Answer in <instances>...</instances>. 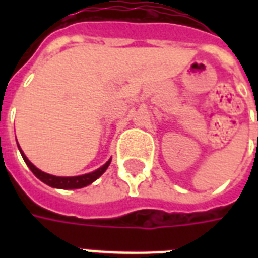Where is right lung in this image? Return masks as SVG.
<instances>
[{"instance_id":"add662e5","label":"right lung","mask_w":258,"mask_h":258,"mask_svg":"<svg viewBox=\"0 0 258 258\" xmlns=\"http://www.w3.org/2000/svg\"><path fill=\"white\" fill-rule=\"evenodd\" d=\"M18 149H20V146H18ZM21 151V149H20ZM21 155L24 158V161L28 165L32 172H33L34 175L37 176L38 179L42 180L44 183H46L50 187H57V188H82L86 187L88 184H91L93 180H96L99 176L103 174V172L107 170V167L111 163V159H109L104 166H101L100 169H97L96 171L89 172V174H84V175H79V176H54L50 175V174H46V172L41 171V170H38L37 167L34 165H32L29 162V159L24 155V153L21 151Z\"/></svg>"}]
</instances>
